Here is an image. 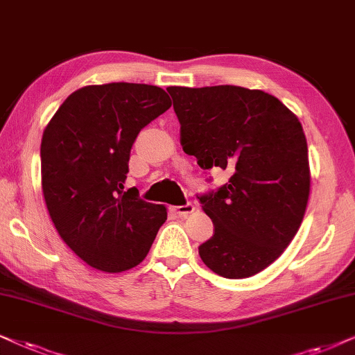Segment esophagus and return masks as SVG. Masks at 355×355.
I'll list each match as a JSON object with an SVG mask.
<instances>
[{
    "label": "esophagus",
    "instance_id": "1",
    "mask_svg": "<svg viewBox=\"0 0 355 355\" xmlns=\"http://www.w3.org/2000/svg\"><path fill=\"white\" fill-rule=\"evenodd\" d=\"M173 211L177 212L180 217H187L188 214H191V212L195 211V206H193L191 202H187V205H183V206H175Z\"/></svg>",
    "mask_w": 355,
    "mask_h": 355
}]
</instances>
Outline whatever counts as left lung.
<instances>
[{
	"instance_id": "left-lung-1",
	"label": "left lung",
	"mask_w": 355,
	"mask_h": 355,
	"mask_svg": "<svg viewBox=\"0 0 355 355\" xmlns=\"http://www.w3.org/2000/svg\"><path fill=\"white\" fill-rule=\"evenodd\" d=\"M180 143L201 168L229 182L198 196L214 235L200 245L211 271L243 279L281 257L310 195L309 148L299 118L271 94L239 86L167 87Z\"/></svg>"
}]
</instances>
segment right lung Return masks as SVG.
<instances>
[{
	"label": "right lung",
	"instance_id": "right-lung-1",
	"mask_svg": "<svg viewBox=\"0 0 355 355\" xmlns=\"http://www.w3.org/2000/svg\"><path fill=\"white\" fill-rule=\"evenodd\" d=\"M170 105L157 86H86L61 103L44 131L46 209L63 242L98 271L138 266L167 219L164 205L146 202L123 185L139 131Z\"/></svg>",
	"mask_w": 355,
	"mask_h": 355
}]
</instances>
